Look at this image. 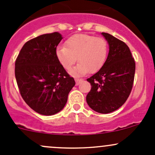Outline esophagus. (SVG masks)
<instances>
[{
    "label": "esophagus",
    "instance_id": "1",
    "mask_svg": "<svg viewBox=\"0 0 155 155\" xmlns=\"http://www.w3.org/2000/svg\"><path fill=\"white\" fill-rule=\"evenodd\" d=\"M75 81H76V85H78V84H79V83H80V81H82V79H77V78H76V79H75Z\"/></svg>",
    "mask_w": 155,
    "mask_h": 155
}]
</instances>
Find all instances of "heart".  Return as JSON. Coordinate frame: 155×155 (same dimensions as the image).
<instances>
[{
  "label": "heart",
  "mask_w": 155,
  "mask_h": 155,
  "mask_svg": "<svg viewBox=\"0 0 155 155\" xmlns=\"http://www.w3.org/2000/svg\"><path fill=\"white\" fill-rule=\"evenodd\" d=\"M108 52L107 42L102 37L88 35H75L68 39L65 46L59 48L56 56L66 70L79 62L71 74L75 76L94 73L103 66Z\"/></svg>",
  "instance_id": "heart-1"
}]
</instances>
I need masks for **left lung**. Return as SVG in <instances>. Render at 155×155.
<instances>
[{
  "instance_id": "8db88e82",
  "label": "left lung",
  "mask_w": 155,
  "mask_h": 155,
  "mask_svg": "<svg viewBox=\"0 0 155 155\" xmlns=\"http://www.w3.org/2000/svg\"><path fill=\"white\" fill-rule=\"evenodd\" d=\"M110 47L108 57L101 68L87 81L91 91L87 103L93 110L107 114L118 110L127 101L132 91L135 62L124 42L102 32Z\"/></svg>"
}]
</instances>
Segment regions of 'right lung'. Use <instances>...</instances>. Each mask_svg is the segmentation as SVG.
<instances>
[{
    "label": "right lung",
    "instance_id": "obj_1",
    "mask_svg": "<svg viewBox=\"0 0 155 155\" xmlns=\"http://www.w3.org/2000/svg\"><path fill=\"white\" fill-rule=\"evenodd\" d=\"M58 32L45 34L24 44L15 61V74L22 98L37 113L52 115L64 108L75 81L59 62Z\"/></svg>",
    "mask_w": 155,
    "mask_h": 155
}]
</instances>
